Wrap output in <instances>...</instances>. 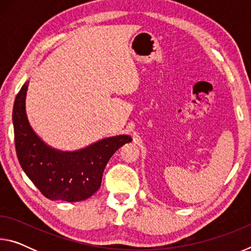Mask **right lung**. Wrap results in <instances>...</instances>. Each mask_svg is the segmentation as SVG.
I'll return each mask as SVG.
<instances>
[{
    "mask_svg": "<svg viewBox=\"0 0 251 251\" xmlns=\"http://www.w3.org/2000/svg\"><path fill=\"white\" fill-rule=\"evenodd\" d=\"M28 82L16 95L13 106L15 151L26 176L50 201H80L95 194L104 169L118 148L131 142L128 135L104 138L75 151H62L42 141L27 121L25 110Z\"/></svg>",
    "mask_w": 251,
    "mask_h": 251,
    "instance_id": "1",
    "label": "right lung"
}]
</instances>
